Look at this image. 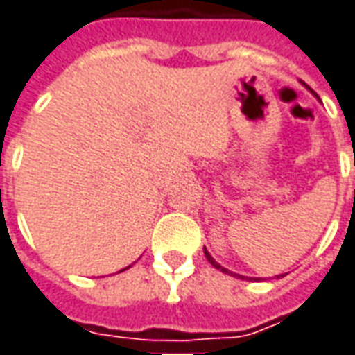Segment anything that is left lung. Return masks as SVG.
Wrapping results in <instances>:
<instances>
[{
  "label": "left lung",
  "mask_w": 355,
  "mask_h": 355,
  "mask_svg": "<svg viewBox=\"0 0 355 355\" xmlns=\"http://www.w3.org/2000/svg\"><path fill=\"white\" fill-rule=\"evenodd\" d=\"M203 254H205V257H207V261H209V263H211L213 267H215V269H219V271H223V272H229V271H227V269H225V267H220V265L217 263L215 259H213L211 255H209V252H207L205 248H203ZM238 277H242V275H238ZM277 277H279V275H277ZM281 277H282V275H281Z\"/></svg>",
  "instance_id": "1"
}]
</instances>
